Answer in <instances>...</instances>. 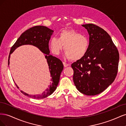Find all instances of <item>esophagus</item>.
<instances>
[{"instance_id":"34e87169","label":"esophagus","mask_w":126,"mask_h":126,"mask_svg":"<svg viewBox=\"0 0 126 126\" xmlns=\"http://www.w3.org/2000/svg\"><path fill=\"white\" fill-rule=\"evenodd\" d=\"M63 66H64V67H67L69 66V64L67 63H64V62H63Z\"/></svg>"}]
</instances>
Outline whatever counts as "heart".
I'll list each match as a JSON object with an SVG mask.
<instances>
[{
	"label": "heart",
	"mask_w": 126,
	"mask_h": 126,
	"mask_svg": "<svg viewBox=\"0 0 126 126\" xmlns=\"http://www.w3.org/2000/svg\"><path fill=\"white\" fill-rule=\"evenodd\" d=\"M49 48L52 54L58 55L64 46V58L78 60L84 57L89 50L88 38L74 30H63L58 38L52 37L49 41Z\"/></svg>",
	"instance_id": "1"
}]
</instances>
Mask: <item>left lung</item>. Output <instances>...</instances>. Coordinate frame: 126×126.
Wrapping results in <instances>:
<instances>
[{"mask_svg":"<svg viewBox=\"0 0 126 126\" xmlns=\"http://www.w3.org/2000/svg\"><path fill=\"white\" fill-rule=\"evenodd\" d=\"M89 35L90 46L84 57L71 64L76 88L87 96L99 94L117 74L119 56L109 34L96 25H82Z\"/></svg>","mask_w":126,"mask_h":126,"instance_id":"obj_1","label":"left lung"}]
</instances>
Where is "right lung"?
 <instances>
[{
    "label": "right lung",
    "instance_id": "right-lung-1",
    "mask_svg": "<svg viewBox=\"0 0 126 126\" xmlns=\"http://www.w3.org/2000/svg\"><path fill=\"white\" fill-rule=\"evenodd\" d=\"M53 32L54 30L46 26H37L33 27L22 33L11 48L8 59V65L10 63V55L18 47L25 45H32L38 48L45 54V58L47 60L52 83L41 94H29L21 90V92L25 96L34 99H43L50 96L54 93L58 85L60 74L63 69V66L60 59L50 54L48 44ZM15 84L19 88L16 83Z\"/></svg>",
    "mask_w": 126,
    "mask_h": 126
}]
</instances>
